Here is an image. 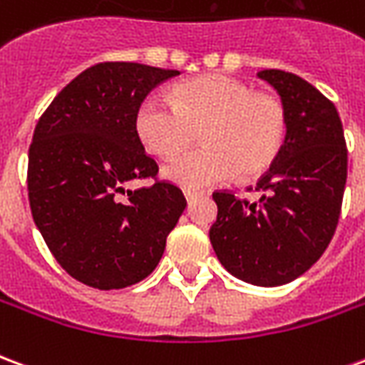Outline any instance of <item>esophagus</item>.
Masks as SVG:
<instances>
[{
  "label": "esophagus",
  "instance_id": "34e87169",
  "mask_svg": "<svg viewBox=\"0 0 365 365\" xmlns=\"http://www.w3.org/2000/svg\"><path fill=\"white\" fill-rule=\"evenodd\" d=\"M183 195H185V199H187V201H193V199H197V197H201V195H203V193H201V191H195V190H185L183 191Z\"/></svg>",
  "mask_w": 365,
  "mask_h": 365
}]
</instances>
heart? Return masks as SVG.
I'll return each mask as SVG.
<instances>
[{
  "instance_id": "heart-1",
  "label": "heart",
  "mask_w": 365,
  "mask_h": 365,
  "mask_svg": "<svg viewBox=\"0 0 365 365\" xmlns=\"http://www.w3.org/2000/svg\"><path fill=\"white\" fill-rule=\"evenodd\" d=\"M170 101L152 93L136 109V133L162 158L185 150L201 128L203 146L185 152L164 170L168 180L197 190L238 174H264L282 150L287 113L272 93L252 83L211 74L175 86Z\"/></svg>"
}]
</instances>
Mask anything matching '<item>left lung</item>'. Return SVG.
<instances>
[{
    "label": "left lung",
    "instance_id": "1",
    "mask_svg": "<svg viewBox=\"0 0 365 365\" xmlns=\"http://www.w3.org/2000/svg\"><path fill=\"white\" fill-rule=\"evenodd\" d=\"M287 113V135L256 190L260 201L215 191L211 245L227 272L274 287L305 274L327 250L342 209L348 150L336 107L314 86L283 70H262Z\"/></svg>",
    "mask_w": 365,
    "mask_h": 365
}]
</instances>
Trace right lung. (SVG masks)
Returning a JSON list of instances; mask_svg holds the SVG:
<instances>
[{"mask_svg":"<svg viewBox=\"0 0 365 365\" xmlns=\"http://www.w3.org/2000/svg\"><path fill=\"white\" fill-rule=\"evenodd\" d=\"M178 70L101 62L52 99L29 148L27 187L36 229L62 268L96 289L135 285L158 266L187 201L160 182L136 133V109ZM150 188L130 192L133 179Z\"/></svg>","mask_w":365,"mask_h":365,"instance_id":"right-lung-1","label":"right lung"}]
</instances>
